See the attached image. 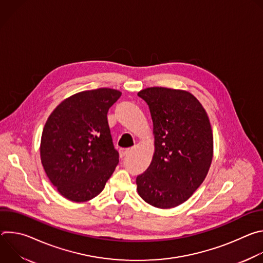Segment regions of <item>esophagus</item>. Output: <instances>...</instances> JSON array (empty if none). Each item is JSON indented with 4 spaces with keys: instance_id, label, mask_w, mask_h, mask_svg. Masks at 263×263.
<instances>
[{
    "instance_id": "34e87169",
    "label": "esophagus",
    "mask_w": 263,
    "mask_h": 263,
    "mask_svg": "<svg viewBox=\"0 0 263 263\" xmlns=\"http://www.w3.org/2000/svg\"><path fill=\"white\" fill-rule=\"evenodd\" d=\"M130 151H131V148H129V147H121V148L119 149L120 157H121V158L125 157V156H126Z\"/></svg>"
}]
</instances>
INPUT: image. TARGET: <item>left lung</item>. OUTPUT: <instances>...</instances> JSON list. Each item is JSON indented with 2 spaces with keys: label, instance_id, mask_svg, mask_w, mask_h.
<instances>
[{
  "label": "left lung",
  "instance_id": "obj_1",
  "mask_svg": "<svg viewBox=\"0 0 263 263\" xmlns=\"http://www.w3.org/2000/svg\"><path fill=\"white\" fill-rule=\"evenodd\" d=\"M153 121L154 154L137 176V193L147 204L174 208L189 200L205 180L213 157L207 112L190 91L147 87L137 93Z\"/></svg>",
  "mask_w": 263,
  "mask_h": 263
}]
</instances>
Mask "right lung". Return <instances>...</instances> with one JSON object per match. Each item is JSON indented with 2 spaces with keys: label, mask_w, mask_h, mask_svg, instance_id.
<instances>
[{
  "label": "right lung",
  "mask_w": 263,
  "mask_h": 263,
  "mask_svg": "<svg viewBox=\"0 0 263 263\" xmlns=\"http://www.w3.org/2000/svg\"><path fill=\"white\" fill-rule=\"evenodd\" d=\"M122 92L102 87L64 99L43 130L41 160L50 182L65 199L82 203L96 198L119 163L107 112Z\"/></svg>",
  "instance_id": "obj_1"
}]
</instances>
